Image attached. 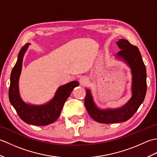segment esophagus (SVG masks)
Wrapping results in <instances>:
<instances>
[{"mask_svg": "<svg viewBox=\"0 0 157 157\" xmlns=\"http://www.w3.org/2000/svg\"><path fill=\"white\" fill-rule=\"evenodd\" d=\"M79 83H80V84H82L84 86H87L89 83L88 79L85 76H82L80 78H79Z\"/></svg>", "mask_w": 157, "mask_h": 157, "instance_id": "1", "label": "esophagus"}]
</instances>
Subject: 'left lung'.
Masks as SVG:
<instances>
[{
	"label": "left lung",
	"mask_w": 157,
	"mask_h": 157,
	"mask_svg": "<svg viewBox=\"0 0 157 157\" xmlns=\"http://www.w3.org/2000/svg\"><path fill=\"white\" fill-rule=\"evenodd\" d=\"M117 44L121 49L117 55L124 60L132 70V97L121 108L105 111L96 107L88 89L86 90L84 99V105L90 116L96 121L106 124L126 121L131 118L144 101L147 88L146 67L137 46L124 39L119 40Z\"/></svg>",
	"instance_id": "1"
}]
</instances>
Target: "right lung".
<instances>
[{
    "label": "right lung",
    "mask_w": 157,
    "mask_h": 157,
    "mask_svg": "<svg viewBox=\"0 0 157 157\" xmlns=\"http://www.w3.org/2000/svg\"><path fill=\"white\" fill-rule=\"evenodd\" d=\"M29 44V43H27L20 50L17 61L12 69L9 98L11 104L23 121L28 124L34 125H46L55 122L58 119L66 100L68 98L73 88L79 86V83L77 81H73L60 86L55 97L46 105L34 106L25 103L19 96L18 82L23 55Z\"/></svg>",
    "instance_id": "right-lung-1"
}]
</instances>
